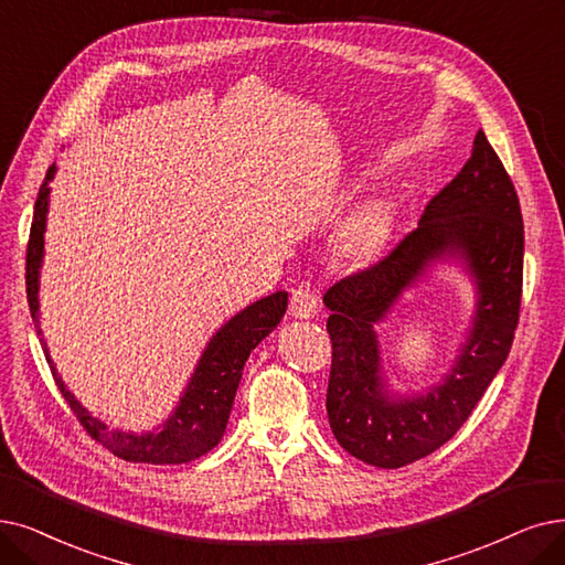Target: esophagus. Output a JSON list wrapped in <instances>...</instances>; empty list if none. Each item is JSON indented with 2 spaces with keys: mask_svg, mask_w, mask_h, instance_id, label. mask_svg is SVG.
<instances>
[{
  "mask_svg": "<svg viewBox=\"0 0 565 565\" xmlns=\"http://www.w3.org/2000/svg\"><path fill=\"white\" fill-rule=\"evenodd\" d=\"M318 306H320V299H318V295H315V289L308 282L299 285L295 291H291V297H289V315H291V318L308 320V318H312L315 312H318Z\"/></svg>",
  "mask_w": 565,
  "mask_h": 565,
  "instance_id": "obj_1",
  "label": "esophagus"
}]
</instances>
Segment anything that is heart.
I'll use <instances>...</instances> for the list:
<instances>
[{"mask_svg":"<svg viewBox=\"0 0 565 565\" xmlns=\"http://www.w3.org/2000/svg\"><path fill=\"white\" fill-rule=\"evenodd\" d=\"M390 222L392 217L385 204H369L361 211H356L345 224V232H343L345 247L356 257L371 255L382 245V241L387 238Z\"/></svg>","mask_w":565,"mask_h":565,"instance_id":"obj_1","label":"heart"}]
</instances>
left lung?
<instances>
[{
    "mask_svg": "<svg viewBox=\"0 0 565 565\" xmlns=\"http://www.w3.org/2000/svg\"><path fill=\"white\" fill-rule=\"evenodd\" d=\"M459 252L481 287L477 322L458 366L426 397L381 394L372 324L431 258ZM524 220L499 154L480 129L463 169L428 201L417 230L375 264L327 289L331 373L327 415L343 449L377 468L424 459L452 438L505 364L522 308Z\"/></svg>",
    "mask_w": 565,
    "mask_h": 565,
    "instance_id": "1",
    "label": "left lung"
}]
</instances>
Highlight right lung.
I'll return each mask as SVG.
<instances>
[{
  "instance_id": "1",
  "label": "right lung",
  "mask_w": 565,
  "mask_h": 565,
  "mask_svg": "<svg viewBox=\"0 0 565 565\" xmlns=\"http://www.w3.org/2000/svg\"><path fill=\"white\" fill-rule=\"evenodd\" d=\"M55 173V164L49 167L46 183L41 185L36 204H34V220L28 241V259H25V285H28V303L32 312V322L39 329V266L43 257V230H46V211H49V180ZM287 310V291H276L253 306L241 310L236 318L224 324L213 338L201 356L199 366L185 390V396L180 398V405L171 419L164 422L162 431L157 434H118L108 431L106 424L89 415L83 405L74 398V394L64 387V382L57 377L53 361L49 359L46 343L41 345L46 352V361L51 364V373L55 377V385L62 392L64 401L70 403L72 413L85 428V434L97 440L108 452L118 459L134 461V463H185L213 449L227 426L234 396L241 382V373L247 356L259 345L262 338L278 327L282 315Z\"/></svg>"
}]
</instances>
